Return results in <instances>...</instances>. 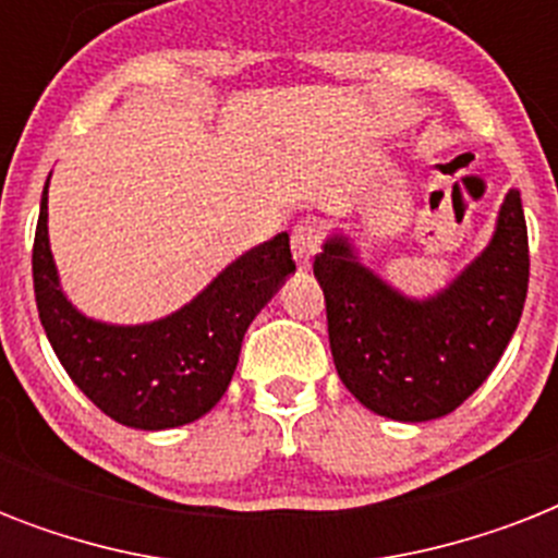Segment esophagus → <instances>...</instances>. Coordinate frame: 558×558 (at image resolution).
Instances as JSON below:
<instances>
[{
  "mask_svg": "<svg viewBox=\"0 0 558 558\" xmlns=\"http://www.w3.org/2000/svg\"><path fill=\"white\" fill-rule=\"evenodd\" d=\"M322 231H318V222L315 219H301L292 226V254H295L298 266H310L313 254L318 252V243H322Z\"/></svg>",
  "mask_w": 558,
  "mask_h": 558,
  "instance_id": "obj_1",
  "label": "esophagus"
}]
</instances>
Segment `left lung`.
Returning a JSON list of instances; mask_svg holds the SVG:
<instances>
[{"instance_id": "8db88e82", "label": "left lung", "mask_w": 558, "mask_h": 558, "mask_svg": "<svg viewBox=\"0 0 558 558\" xmlns=\"http://www.w3.org/2000/svg\"><path fill=\"white\" fill-rule=\"evenodd\" d=\"M313 271L344 388L397 423L446 416L484 385L519 327L530 280L521 193L507 191L484 252L434 295L390 287L339 228Z\"/></svg>"}]
</instances>
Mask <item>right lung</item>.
<instances>
[{"label":"right lung","instance_id":"add662e5","mask_svg":"<svg viewBox=\"0 0 558 558\" xmlns=\"http://www.w3.org/2000/svg\"><path fill=\"white\" fill-rule=\"evenodd\" d=\"M48 179L31 266L39 322L60 365L126 428L165 432L208 414L231 385L248 324L295 271L287 231L228 263L177 313L144 324L98 322L60 287L48 243Z\"/></svg>","mask_w":558,"mask_h":558}]
</instances>
